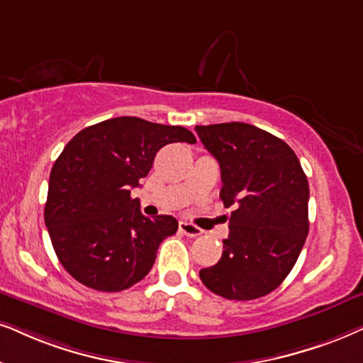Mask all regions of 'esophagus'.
<instances>
[{
  "label": "esophagus",
  "mask_w": 363,
  "mask_h": 363,
  "mask_svg": "<svg viewBox=\"0 0 363 363\" xmlns=\"http://www.w3.org/2000/svg\"><path fill=\"white\" fill-rule=\"evenodd\" d=\"M179 231L182 233V235L189 236V238H197L203 235V231H201L199 228L194 226V224H189V223H179Z\"/></svg>",
  "instance_id": "1"
}]
</instances>
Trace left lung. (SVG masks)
<instances>
[{"mask_svg": "<svg viewBox=\"0 0 363 363\" xmlns=\"http://www.w3.org/2000/svg\"><path fill=\"white\" fill-rule=\"evenodd\" d=\"M221 167L219 197L229 218L223 256L199 272L228 300H255L277 290L308 235V181L286 142L245 122L196 125Z\"/></svg>", "mask_w": 363, "mask_h": 363, "instance_id": "1", "label": "left lung"}]
</instances>
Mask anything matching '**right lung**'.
Segmentation results:
<instances>
[{"instance_id":"1","label":"right lung","mask_w":363,"mask_h":363,"mask_svg":"<svg viewBox=\"0 0 363 363\" xmlns=\"http://www.w3.org/2000/svg\"><path fill=\"white\" fill-rule=\"evenodd\" d=\"M174 142L194 144L196 137L179 125L116 117L80 130L55 160L45 224L60 263L77 281L122 291L150 272L177 221L142 214L130 189L147 176L155 154Z\"/></svg>"}]
</instances>
